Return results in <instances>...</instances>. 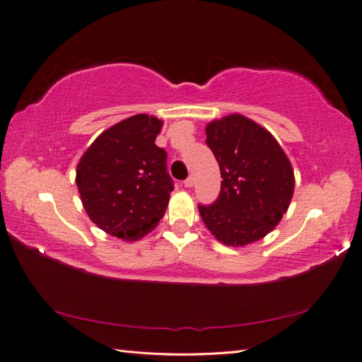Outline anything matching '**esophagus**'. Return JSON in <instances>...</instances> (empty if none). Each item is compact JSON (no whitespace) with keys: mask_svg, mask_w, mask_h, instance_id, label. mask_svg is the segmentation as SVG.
I'll use <instances>...</instances> for the list:
<instances>
[{"mask_svg":"<svg viewBox=\"0 0 362 362\" xmlns=\"http://www.w3.org/2000/svg\"><path fill=\"white\" fill-rule=\"evenodd\" d=\"M184 186H186V187H192L194 186V178H192V176H189V178L184 181Z\"/></svg>","mask_w":362,"mask_h":362,"instance_id":"obj_1","label":"esophagus"}]
</instances>
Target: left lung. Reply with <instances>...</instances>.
Segmentation results:
<instances>
[{
  "mask_svg": "<svg viewBox=\"0 0 362 362\" xmlns=\"http://www.w3.org/2000/svg\"><path fill=\"white\" fill-rule=\"evenodd\" d=\"M206 143L219 162L221 194L199 206L217 241L233 247L257 243L277 227L295 192V173L268 129L240 113L206 124Z\"/></svg>",
  "mask_w": 362,
  "mask_h": 362,
  "instance_id": "8db88e82",
  "label": "left lung"
}]
</instances>
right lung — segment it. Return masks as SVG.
Listing matches in <instances>:
<instances>
[{
	"label": "right lung",
	"mask_w": 362,
	"mask_h": 362,
	"mask_svg": "<svg viewBox=\"0 0 362 362\" xmlns=\"http://www.w3.org/2000/svg\"><path fill=\"white\" fill-rule=\"evenodd\" d=\"M162 124L153 115H134L102 132L80 158L81 204L107 235L137 241L165 214L173 182L167 154L154 143Z\"/></svg>",
	"instance_id": "1"
}]
</instances>
